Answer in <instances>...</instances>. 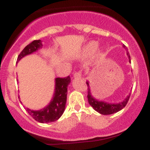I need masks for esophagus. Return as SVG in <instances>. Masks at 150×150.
Instances as JSON below:
<instances>
[{
	"mask_svg": "<svg viewBox=\"0 0 150 150\" xmlns=\"http://www.w3.org/2000/svg\"><path fill=\"white\" fill-rule=\"evenodd\" d=\"M73 77L75 79L81 78V73H80V72H75L73 75Z\"/></svg>",
	"mask_w": 150,
	"mask_h": 150,
	"instance_id": "obj_1",
	"label": "esophagus"
}]
</instances>
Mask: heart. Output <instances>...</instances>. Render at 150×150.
<instances>
[{"mask_svg": "<svg viewBox=\"0 0 150 150\" xmlns=\"http://www.w3.org/2000/svg\"><path fill=\"white\" fill-rule=\"evenodd\" d=\"M98 46V43L95 41H91L89 43H87V44L84 47V52L85 53H92L95 51L97 47ZM98 53H102V50L99 49Z\"/></svg>", "mask_w": 150, "mask_h": 150, "instance_id": "obj_1", "label": "heart"}]
</instances>
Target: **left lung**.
Instances as JSON below:
<instances>
[{"instance_id": "8db88e82", "label": "left lung", "mask_w": 150, "mask_h": 150, "mask_svg": "<svg viewBox=\"0 0 150 150\" xmlns=\"http://www.w3.org/2000/svg\"><path fill=\"white\" fill-rule=\"evenodd\" d=\"M123 47H125L123 46ZM127 55H128V58H129V62H130V56L128 52H127ZM87 85V98H88V101L89 105L92 106L95 111H97V112L103 115H109L112 114V113H116L118 111H120L121 109H123V108L126 106L127 103L130 99V94L125 99V100L122 102L118 103V104H108L107 102H104V101H98L96 99H94L92 97V93H91L90 88H89V85L88 81L86 82Z\"/></svg>"}]
</instances>
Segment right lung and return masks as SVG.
Returning a JSON list of instances; mask_svg holds the SVG:
<instances>
[{"label": "right lung", "mask_w": 150, "mask_h": 150, "mask_svg": "<svg viewBox=\"0 0 150 150\" xmlns=\"http://www.w3.org/2000/svg\"><path fill=\"white\" fill-rule=\"evenodd\" d=\"M41 40H34L28 44L19 54L17 63L21 58L27 55L35 52L38 49L42 47ZM56 87L53 98L49 104L43 109L39 111H33L27 108V111L34 120L39 123H50L57 120L62 116L65 108L67 100L68 86L70 82V76L65 77H57L55 79Z\"/></svg>", "instance_id": "right-lung-1"}]
</instances>
